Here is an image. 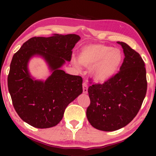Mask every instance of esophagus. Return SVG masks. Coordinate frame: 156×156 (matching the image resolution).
<instances>
[{
  "mask_svg": "<svg viewBox=\"0 0 156 156\" xmlns=\"http://www.w3.org/2000/svg\"><path fill=\"white\" fill-rule=\"evenodd\" d=\"M83 92L84 94H87L88 92V85L86 82H84L83 83Z\"/></svg>",
  "mask_w": 156,
  "mask_h": 156,
  "instance_id": "obj_1",
  "label": "esophagus"
}]
</instances>
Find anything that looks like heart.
Instances as JSON below:
<instances>
[{
	"label": "heart",
	"mask_w": 156,
	"mask_h": 156,
	"mask_svg": "<svg viewBox=\"0 0 156 156\" xmlns=\"http://www.w3.org/2000/svg\"><path fill=\"white\" fill-rule=\"evenodd\" d=\"M80 63L84 67L91 68L93 79L98 82H105L112 78L122 62L120 50L103 44H92L82 48L79 55ZM73 63L79 67L76 59Z\"/></svg>",
	"instance_id": "b5f03b06"
}]
</instances>
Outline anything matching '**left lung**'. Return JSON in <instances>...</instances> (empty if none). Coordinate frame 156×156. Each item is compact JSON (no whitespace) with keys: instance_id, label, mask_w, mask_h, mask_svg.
Wrapping results in <instances>:
<instances>
[{"instance_id":"left-lung-1","label":"left lung","mask_w":156,"mask_h":156,"mask_svg":"<svg viewBox=\"0 0 156 156\" xmlns=\"http://www.w3.org/2000/svg\"><path fill=\"white\" fill-rule=\"evenodd\" d=\"M121 44L125 58L119 71L103 83L89 87L87 119L96 129L114 131L133 119L145 98L147 82L144 62L128 44Z\"/></svg>"}]
</instances>
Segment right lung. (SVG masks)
<instances>
[{
  "label": "right lung",
  "mask_w": 156,
  "mask_h": 156,
  "mask_svg": "<svg viewBox=\"0 0 156 156\" xmlns=\"http://www.w3.org/2000/svg\"><path fill=\"white\" fill-rule=\"evenodd\" d=\"M80 38L76 34L32 37L16 52L10 64L8 89L16 112L23 121L37 128L55 126L64 111L83 92L80 76L59 68L71 60L73 48ZM42 55L53 71L45 82L34 81L27 62L33 55Z\"/></svg>",
  "instance_id": "right-lung-1"
}]
</instances>
